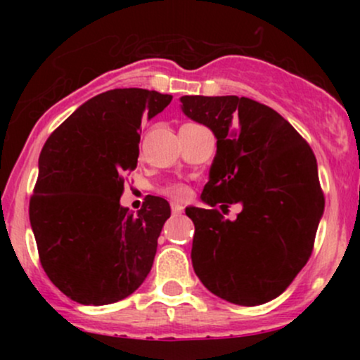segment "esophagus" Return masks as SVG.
I'll return each mask as SVG.
<instances>
[{"mask_svg":"<svg viewBox=\"0 0 360 360\" xmlns=\"http://www.w3.org/2000/svg\"><path fill=\"white\" fill-rule=\"evenodd\" d=\"M171 212H172V214H181V213L184 212L183 205H179V203H171Z\"/></svg>","mask_w":360,"mask_h":360,"instance_id":"esophagus-1","label":"esophagus"}]
</instances>
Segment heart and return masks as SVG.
<instances>
[{"mask_svg":"<svg viewBox=\"0 0 360 360\" xmlns=\"http://www.w3.org/2000/svg\"><path fill=\"white\" fill-rule=\"evenodd\" d=\"M160 193L169 198H174V200H183L188 194V186L183 183H169L164 188H160Z\"/></svg>","mask_w":360,"mask_h":360,"instance_id":"heart-1","label":"heart"}]
</instances>
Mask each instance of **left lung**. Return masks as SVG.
<instances>
[{"label":"left lung","instance_id":"left-lung-1","mask_svg":"<svg viewBox=\"0 0 360 360\" xmlns=\"http://www.w3.org/2000/svg\"><path fill=\"white\" fill-rule=\"evenodd\" d=\"M183 111L217 137L194 223L191 259L213 295L242 307L278 298L308 262L325 198L311 147L278 111L250 98L183 96ZM243 212L233 222L222 209Z\"/></svg>","mask_w":360,"mask_h":360}]
</instances>
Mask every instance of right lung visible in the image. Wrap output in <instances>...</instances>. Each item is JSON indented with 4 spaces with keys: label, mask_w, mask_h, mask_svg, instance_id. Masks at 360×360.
Instances as JSON below:
<instances>
[{
    "label": "right lung",
    "mask_w": 360,
    "mask_h": 360,
    "mask_svg": "<svg viewBox=\"0 0 360 360\" xmlns=\"http://www.w3.org/2000/svg\"><path fill=\"white\" fill-rule=\"evenodd\" d=\"M171 100L157 91L110 89L60 123L40 152L32 230L45 274L77 303H117L152 269L169 203L147 196L134 214L120 198L123 176L137 167L142 118Z\"/></svg>",
    "instance_id": "1"
}]
</instances>
